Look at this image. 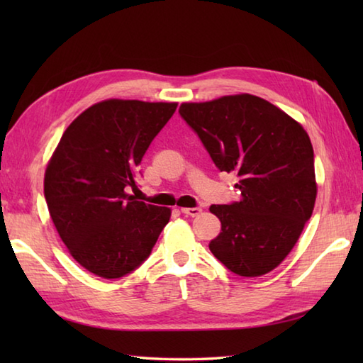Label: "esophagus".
I'll return each instance as SVG.
<instances>
[{"instance_id": "obj_1", "label": "esophagus", "mask_w": 363, "mask_h": 363, "mask_svg": "<svg viewBox=\"0 0 363 363\" xmlns=\"http://www.w3.org/2000/svg\"><path fill=\"white\" fill-rule=\"evenodd\" d=\"M181 212L184 215H190V217H196V215L201 213V207H182Z\"/></svg>"}]
</instances>
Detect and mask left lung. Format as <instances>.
<instances>
[{"label":"left lung","mask_w":363,"mask_h":363,"mask_svg":"<svg viewBox=\"0 0 363 363\" xmlns=\"http://www.w3.org/2000/svg\"><path fill=\"white\" fill-rule=\"evenodd\" d=\"M179 113L215 167L238 177L240 201L211 206L221 221L209 243L212 254L238 276L272 272L295 246L315 206L309 135L276 106L248 94L184 103Z\"/></svg>","instance_id":"1"}]
</instances>
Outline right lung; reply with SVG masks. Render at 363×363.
<instances>
[{"mask_svg":"<svg viewBox=\"0 0 363 363\" xmlns=\"http://www.w3.org/2000/svg\"><path fill=\"white\" fill-rule=\"evenodd\" d=\"M176 103L107 99L84 111L54 151L45 199L76 262L118 279L150 257L172 211L128 195L146 150L173 117Z\"/></svg>","mask_w":363,"mask_h":363,"instance_id":"add662e5","label":"right lung"}]
</instances>
